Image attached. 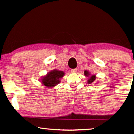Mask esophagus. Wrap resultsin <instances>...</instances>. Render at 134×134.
Returning <instances> with one entry per match:
<instances>
[{
    "instance_id": "esophagus-1",
    "label": "esophagus",
    "mask_w": 134,
    "mask_h": 134,
    "mask_svg": "<svg viewBox=\"0 0 134 134\" xmlns=\"http://www.w3.org/2000/svg\"><path fill=\"white\" fill-rule=\"evenodd\" d=\"M77 71V69H71V73H76Z\"/></svg>"
}]
</instances>
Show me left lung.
I'll return each mask as SVG.
<instances>
[{"instance_id": "obj_1", "label": "left lung", "mask_w": 134, "mask_h": 134, "mask_svg": "<svg viewBox=\"0 0 134 134\" xmlns=\"http://www.w3.org/2000/svg\"><path fill=\"white\" fill-rule=\"evenodd\" d=\"M84 75L86 76L87 77H90L88 78V83H92L94 82V81H95L96 79V76L95 75H91L90 76V73L88 71L85 70L84 71Z\"/></svg>"}]
</instances>
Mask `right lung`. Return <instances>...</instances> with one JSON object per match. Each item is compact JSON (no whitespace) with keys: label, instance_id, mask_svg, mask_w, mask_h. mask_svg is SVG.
I'll list each match as a JSON object with an SVG mask.
<instances>
[{"label":"right lung","instance_id":"obj_1","mask_svg":"<svg viewBox=\"0 0 134 134\" xmlns=\"http://www.w3.org/2000/svg\"><path fill=\"white\" fill-rule=\"evenodd\" d=\"M64 75V73L63 71L54 70L49 72L46 76L43 77L41 79V82L44 86L48 88L54 87L60 82L59 79L63 77Z\"/></svg>","mask_w":134,"mask_h":134}]
</instances>
